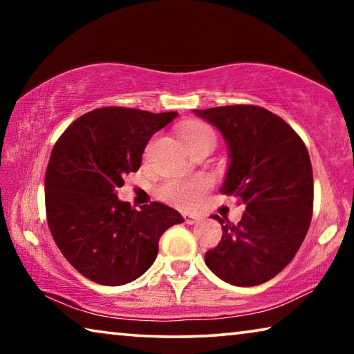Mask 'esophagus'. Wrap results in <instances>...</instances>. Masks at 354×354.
Returning <instances> with one entry per match:
<instances>
[{
  "instance_id": "1",
  "label": "esophagus",
  "mask_w": 354,
  "mask_h": 354,
  "mask_svg": "<svg viewBox=\"0 0 354 354\" xmlns=\"http://www.w3.org/2000/svg\"><path fill=\"white\" fill-rule=\"evenodd\" d=\"M183 217H184V221L187 225H194V223H196V221H200V215H195V214H189V212H184L183 214Z\"/></svg>"
}]
</instances>
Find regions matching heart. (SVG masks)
Instances as JSON below:
<instances>
[{"label":"heart","mask_w":354,"mask_h":354,"mask_svg":"<svg viewBox=\"0 0 354 354\" xmlns=\"http://www.w3.org/2000/svg\"><path fill=\"white\" fill-rule=\"evenodd\" d=\"M179 137L185 147L192 148L205 139H215L214 131L203 122H189L179 129ZM211 187L207 178H195L192 181H167L159 185L158 196L162 201L178 207H194Z\"/></svg>","instance_id":"1"}]
</instances>
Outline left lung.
<instances>
[{"label":"left lung","instance_id":"8db88e82","mask_svg":"<svg viewBox=\"0 0 354 354\" xmlns=\"http://www.w3.org/2000/svg\"><path fill=\"white\" fill-rule=\"evenodd\" d=\"M217 128L230 151L220 192L245 206L237 225L214 215L223 230L205 262L220 279L250 287L283 270L303 243L313 217L309 153L283 118L259 106L194 109Z\"/></svg>","mask_w":354,"mask_h":354}]
</instances>
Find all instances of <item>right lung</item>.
I'll return each mask as SVG.
<instances>
[{
    "mask_svg": "<svg viewBox=\"0 0 354 354\" xmlns=\"http://www.w3.org/2000/svg\"><path fill=\"white\" fill-rule=\"evenodd\" d=\"M176 115L100 107L75 120L53 148L45 175L48 226L65 259L93 283L123 286L142 277L160 236L184 221L158 201L137 211L115 192L124 175L140 169L153 134Z\"/></svg>",
    "mask_w": 354,
    "mask_h": 354,
    "instance_id": "add662e5",
    "label": "right lung"
}]
</instances>
